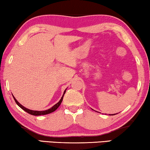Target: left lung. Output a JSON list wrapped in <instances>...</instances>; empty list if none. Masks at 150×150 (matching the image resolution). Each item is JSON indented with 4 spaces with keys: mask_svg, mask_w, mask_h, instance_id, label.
<instances>
[{
    "mask_svg": "<svg viewBox=\"0 0 150 150\" xmlns=\"http://www.w3.org/2000/svg\"><path fill=\"white\" fill-rule=\"evenodd\" d=\"M115 114H111V115H112V116H113V115H115Z\"/></svg>",
    "mask_w": 150,
    "mask_h": 150,
    "instance_id": "8db88e82",
    "label": "left lung"
}]
</instances>
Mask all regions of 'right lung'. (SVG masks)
Instances as JSON below:
<instances>
[{
	"instance_id": "right-lung-1",
	"label": "right lung",
	"mask_w": 150,
	"mask_h": 150,
	"mask_svg": "<svg viewBox=\"0 0 150 150\" xmlns=\"http://www.w3.org/2000/svg\"><path fill=\"white\" fill-rule=\"evenodd\" d=\"M66 89L64 91V95H63V96L62 97V98H61V99L59 100V101L57 103H56L55 105H54L53 106V107L50 108V109H49V110H45V111H35V110H31L28 109V108H25L24 106H23L22 105H21V104L19 103V102L16 100V99L15 98L13 95V97L14 100H15V101H16V103L17 104V105H18L19 106V107H20V108H21V109L24 110L25 112H28V114H31V115H34V116H40V115L48 114H50V113L53 112L54 111H55V110H57L58 108H59V106L60 105V104L62 103V100H63V97H64V94H65V93H66Z\"/></svg>"
}]
</instances>
